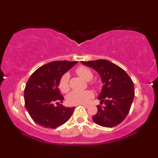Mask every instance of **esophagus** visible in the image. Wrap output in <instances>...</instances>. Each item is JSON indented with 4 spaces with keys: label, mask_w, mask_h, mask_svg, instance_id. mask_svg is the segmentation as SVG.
<instances>
[{
    "label": "esophagus",
    "mask_w": 158,
    "mask_h": 158,
    "mask_svg": "<svg viewBox=\"0 0 158 158\" xmlns=\"http://www.w3.org/2000/svg\"><path fill=\"white\" fill-rule=\"evenodd\" d=\"M82 106H83L84 107H85V108H88V105H86V104H81Z\"/></svg>",
    "instance_id": "esophagus-1"
}]
</instances>
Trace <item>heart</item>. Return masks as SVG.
<instances>
[{
  "label": "heart",
  "mask_w": 158,
  "mask_h": 158,
  "mask_svg": "<svg viewBox=\"0 0 158 158\" xmlns=\"http://www.w3.org/2000/svg\"><path fill=\"white\" fill-rule=\"evenodd\" d=\"M75 72L80 77L89 81L93 78L92 71L89 68L85 66H79L76 68ZM69 80H70V75L69 73H64L60 80L59 88L60 90L63 93H67L69 90ZM93 97V94L90 90H73L67 96V101L70 105H80L86 103Z\"/></svg>",
  "instance_id": "1"
}]
</instances>
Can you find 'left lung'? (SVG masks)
I'll list each match as a JSON object with an SVG mask.
<instances>
[{"instance_id": "left-lung-1", "label": "left lung", "mask_w": 158, "mask_h": 158, "mask_svg": "<svg viewBox=\"0 0 158 158\" xmlns=\"http://www.w3.org/2000/svg\"><path fill=\"white\" fill-rule=\"evenodd\" d=\"M81 63L98 72L103 84L98 99L105 106H97L98 112L93 116L94 122L104 127L119 124L129 114L135 97L133 81L122 68L108 60Z\"/></svg>"}]
</instances>
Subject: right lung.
<instances>
[{
	"mask_svg": "<svg viewBox=\"0 0 158 158\" xmlns=\"http://www.w3.org/2000/svg\"><path fill=\"white\" fill-rule=\"evenodd\" d=\"M77 62L64 60L49 62L30 76L24 90L25 106L36 124L44 128L55 129L72 116L75 107L60 105L64 98L60 94L59 83L62 75Z\"/></svg>",
	"mask_w": 158,
	"mask_h": 158,
	"instance_id": "1",
	"label": "right lung"
}]
</instances>
